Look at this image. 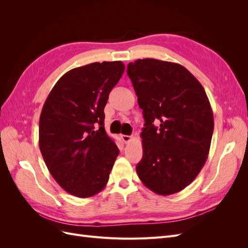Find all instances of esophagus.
<instances>
[{
	"label": "esophagus",
	"instance_id": "esophagus-1",
	"mask_svg": "<svg viewBox=\"0 0 248 248\" xmlns=\"http://www.w3.org/2000/svg\"><path fill=\"white\" fill-rule=\"evenodd\" d=\"M121 140L125 142V144H127V142H129L132 140V137L131 136H125V134H121Z\"/></svg>",
	"mask_w": 248,
	"mask_h": 248
}]
</instances>
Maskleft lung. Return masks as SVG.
<instances>
[{
  "mask_svg": "<svg viewBox=\"0 0 248 248\" xmlns=\"http://www.w3.org/2000/svg\"><path fill=\"white\" fill-rule=\"evenodd\" d=\"M127 74L145 119L138 176L157 194L181 191L204 167L211 145L214 120L205 90L185 67L160 60H137Z\"/></svg>",
  "mask_w": 248,
  "mask_h": 248,
  "instance_id": "left-lung-1",
  "label": "left lung"
}]
</instances>
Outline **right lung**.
I'll use <instances>...</instances> for the list:
<instances>
[{
  "label": "right lung",
  "mask_w": 248,
  "mask_h": 248,
  "mask_svg": "<svg viewBox=\"0 0 248 248\" xmlns=\"http://www.w3.org/2000/svg\"><path fill=\"white\" fill-rule=\"evenodd\" d=\"M124 70L121 61L71 69L44 102L40 151L51 176L72 196L93 197L108 181L119 149L104 129L103 110Z\"/></svg>",
  "instance_id": "add662e5"
}]
</instances>
